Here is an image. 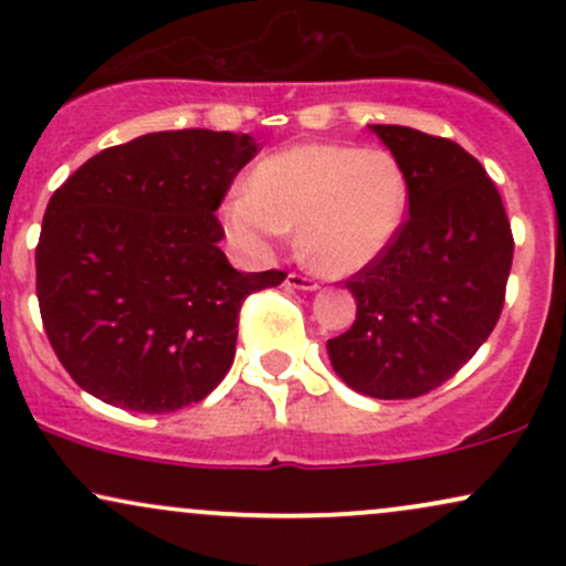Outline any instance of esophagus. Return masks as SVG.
Returning a JSON list of instances; mask_svg holds the SVG:
<instances>
[{"label":"esophagus","mask_w":566,"mask_h":566,"mask_svg":"<svg viewBox=\"0 0 566 566\" xmlns=\"http://www.w3.org/2000/svg\"><path fill=\"white\" fill-rule=\"evenodd\" d=\"M284 284L292 290H316L319 287V282H316L314 276H305V274H297V271H290L287 279H284Z\"/></svg>","instance_id":"34e87169"}]
</instances>
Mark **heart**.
I'll return each instance as SVG.
<instances>
[{"label": "heart", "instance_id": "heart-1", "mask_svg": "<svg viewBox=\"0 0 566 566\" xmlns=\"http://www.w3.org/2000/svg\"><path fill=\"white\" fill-rule=\"evenodd\" d=\"M407 210L399 161L380 148L305 143L271 154L223 205L229 237L261 252L297 226V244L329 276L365 269L391 244Z\"/></svg>", "mask_w": 566, "mask_h": 566}]
</instances>
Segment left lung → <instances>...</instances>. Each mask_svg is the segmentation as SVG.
I'll use <instances>...</instances> for the list:
<instances>
[{"mask_svg":"<svg viewBox=\"0 0 566 566\" xmlns=\"http://www.w3.org/2000/svg\"><path fill=\"white\" fill-rule=\"evenodd\" d=\"M407 180L391 244L346 279L356 322L327 340L335 373L375 399H415L450 380L505 303L513 233L497 186L450 138L373 125Z\"/></svg>","mask_w":566,"mask_h":566,"instance_id":"1","label":"left lung"}]
</instances>
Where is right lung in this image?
<instances>
[{"label":"right lung","mask_w":566,"mask_h":566,"mask_svg":"<svg viewBox=\"0 0 566 566\" xmlns=\"http://www.w3.org/2000/svg\"><path fill=\"white\" fill-rule=\"evenodd\" d=\"M250 135L170 129L103 148L50 199L36 244L44 333L76 386L129 412L201 401L231 369L247 295L216 218Z\"/></svg>","instance_id":"obj_1"}]
</instances>
